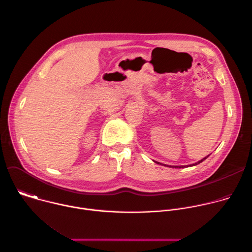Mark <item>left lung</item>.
<instances>
[{"label":"left lung","mask_w":252,"mask_h":252,"mask_svg":"<svg viewBox=\"0 0 252 252\" xmlns=\"http://www.w3.org/2000/svg\"><path fill=\"white\" fill-rule=\"evenodd\" d=\"M208 158V156H207V157H205V158H202V159H200V160H199V161H197V162H195V163H192V164H189V165H190V166H193V165H196V164H198V163H200V162H202V161H203V160H204V159H206V158ZM156 162H157V163H159V162H158V161H156ZM187 166H189V165H187ZM169 167H171V166H169ZM174 167H175V168H176V167H179V168H181V167H186V166H184V165H182V166H174Z\"/></svg>","instance_id":"obj_1"}]
</instances>
